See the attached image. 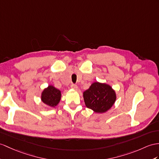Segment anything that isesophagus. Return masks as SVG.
I'll return each instance as SVG.
<instances>
[{
	"label": "esophagus",
	"mask_w": 159,
	"mask_h": 159,
	"mask_svg": "<svg viewBox=\"0 0 159 159\" xmlns=\"http://www.w3.org/2000/svg\"><path fill=\"white\" fill-rule=\"evenodd\" d=\"M71 88L72 89H73V90H77V89H78V87H77V85H75V84H71Z\"/></svg>",
	"instance_id": "1"
}]
</instances>
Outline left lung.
<instances>
[{"mask_svg":"<svg viewBox=\"0 0 159 159\" xmlns=\"http://www.w3.org/2000/svg\"><path fill=\"white\" fill-rule=\"evenodd\" d=\"M85 104L95 113H105L113 107L116 100L115 92L109 85L93 83L83 93Z\"/></svg>","mask_w":159,"mask_h":159,"instance_id":"8db88e82","label":"left lung"}]
</instances>
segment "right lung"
I'll return each instance as SVG.
<instances>
[{"instance_id":"add662e5","label":"right lung","mask_w":159,"mask_h":159,"mask_svg":"<svg viewBox=\"0 0 159 159\" xmlns=\"http://www.w3.org/2000/svg\"><path fill=\"white\" fill-rule=\"evenodd\" d=\"M61 92L53 86H48L42 91L41 100L46 106L55 107L60 102Z\"/></svg>"}]
</instances>
